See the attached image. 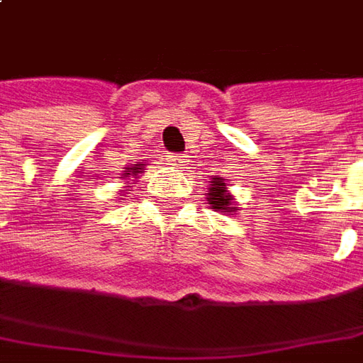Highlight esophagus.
<instances>
[{"label": "esophagus", "instance_id": "1", "mask_svg": "<svg viewBox=\"0 0 363 363\" xmlns=\"http://www.w3.org/2000/svg\"><path fill=\"white\" fill-rule=\"evenodd\" d=\"M167 160H169V164H172V166H176V167L187 166V156H184V154H172Z\"/></svg>", "mask_w": 363, "mask_h": 363}]
</instances>
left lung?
Instances as JSON below:
<instances>
[{"instance_id":"obj_1","label":"left lung","mask_w":363,"mask_h":363,"mask_svg":"<svg viewBox=\"0 0 363 363\" xmlns=\"http://www.w3.org/2000/svg\"><path fill=\"white\" fill-rule=\"evenodd\" d=\"M207 203L211 209L219 211L223 215H235L239 209L235 207V197L233 194L229 191V186L225 184L223 177H211L209 182V189L206 194Z\"/></svg>"}]
</instances>
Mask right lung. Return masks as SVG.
<instances>
[{
	"mask_svg": "<svg viewBox=\"0 0 363 363\" xmlns=\"http://www.w3.org/2000/svg\"><path fill=\"white\" fill-rule=\"evenodd\" d=\"M144 167H146V162H136L134 166L124 167V174H120V177L124 179V184L126 186L120 189V196H124V194H128L130 189H132V184L138 179V176L144 172Z\"/></svg>",
	"mask_w": 363,
	"mask_h": 363,
	"instance_id": "right-lung-1",
	"label": "right lung"
}]
</instances>
